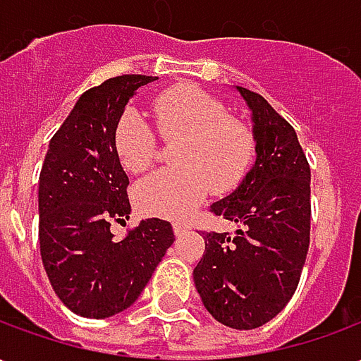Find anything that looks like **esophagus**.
Listing matches in <instances>:
<instances>
[{
  "mask_svg": "<svg viewBox=\"0 0 361 361\" xmlns=\"http://www.w3.org/2000/svg\"><path fill=\"white\" fill-rule=\"evenodd\" d=\"M188 230H189V226H185V224H181V222H176V224H173V234L178 235V238L185 234Z\"/></svg>",
  "mask_w": 361,
  "mask_h": 361,
  "instance_id": "34e87169",
  "label": "esophagus"
}]
</instances>
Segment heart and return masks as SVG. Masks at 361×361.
Wrapping results in <instances>:
<instances>
[{
	"label": "heart",
	"instance_id": "b5f03b06",
	"mask_svg": "<svg viewBox=\"0 0 361 361\" xmlns=\"http://www.w3.org/2000/svg\"><path fill=\"white\" fill-rule=\"evenodd\" d=\"M158 131L166 139L183 137L176 170H158L137 183L135 203L147 214L180 220L211 193L234 189L250 170L255 139L230 119L224 104L188 85L172 87L152 100ZM116 152L127 172L149 170L157 154V135L141 111L127 108L116 127Z\"/></svg>",
	"mask_w": 361,
	"mask_h": 361
}]
</instances>
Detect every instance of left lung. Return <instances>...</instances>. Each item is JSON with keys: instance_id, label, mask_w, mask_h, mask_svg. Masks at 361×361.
I'll use <instances>...</instances> for the list:
<instances>
[{"instance_id": "8db88e82", "label": "left lung", "mask_w": 361, "mask_h": 361, "mask_svg": "<svg viewBox=\"0 0 361 361\" xmlns=\"http://www.w3.org/2000/svg\"><path fill=\"white\" fill-rule=\"evenodd\" d=\"M235 90L251 111L255 162L211 211L242 228L203 235L193 280L212 317L250 331L276 317L298 288L310 247L311 172L294 127L261 94Z\"/></svg>"}]
</instances>
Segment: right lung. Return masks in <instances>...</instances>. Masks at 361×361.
Returning <instances> with one entry per match:
<instances>
[{
    "instance_id": "1",
    "label": "right lung",
    "mask_w": 361,
    "mask_h": 361,
    "mask_svg": "<svg viewBox=\"0 0 361 361\" xmlns=\"http://www.w3.org/2000/svg\"><path fill=\"white\" fill-rule=\"evenodd\" d=\"M121 75L79 96L51 137L38 181V240L50 284L67 310L106 319L133 305L166 250L170 222L145 219L123 240L111 220L129 219V178L116 152V127L139 87L157 81Z\"/></svg>"
}]
</instances>
